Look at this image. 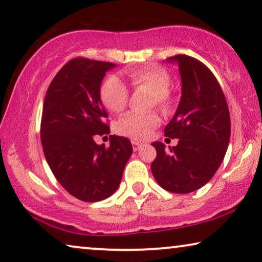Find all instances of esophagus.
Instances as JSON below:
<instances>
[{
	"label": "esophagus",
	"mask_w": 262,
	"mask_h": 262,
	"mask_svg": "<svg viewBox=\"0 0 262 262\" xmlns=\"http://www.w3.org/2000/svg\"><path fill=\"white\" fill-rule=\"evenodd\" d=\"M133 148H134V150L135 151H138L139 150V149L141 148V147H142V143H141V142H138V141H133Z\"/></svg>",
	"instance_id": "1"
}]
</instances>
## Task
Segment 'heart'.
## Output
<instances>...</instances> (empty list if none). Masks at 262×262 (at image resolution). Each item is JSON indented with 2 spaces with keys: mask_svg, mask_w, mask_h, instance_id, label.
<instances>
[{
  "mask_svg": "<svg viewBox=\"0 0 262 262\" xmlns=\"http://www.w3.org/2000/svg\"><path fill=\"white\" fill-rule=\"evenodd\" d=\"M134 89L143 87L154 93L159 106H167V93L170 89V77L163 69L157 66H142L124 73ZM129 91L118 77L111 76L103 81L100 89V99L107 110L119 113L127 105ZM160 124L159 115L155 113L139 114L128 113L123 115L116 124V130L121 135L134 140L148 139L152 130Z\"/></svg>",
  "mask_w": 262,
  "mask_h": 262,
  "instance_id": "b5f03b06",
  "label": "heart"
}]
</instances>
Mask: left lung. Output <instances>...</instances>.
Listing matches in <instances>:
<instances>
[{
    "mask_svg": "<svg viewBox=\"0 0 262 262\" xmlns=\"http://www.w3.org/2000/svg\"><path fill=\"white\" fill-rule=\"evenodd\" d=\"M167 61L178 65L182 95L164 135L178 143L169 151L159 141L151 143L157 151L151 172L164 190L189 193L204 186L222 164L230 142V112L221 85L204 64L185 55Z\"/></svg>",
    "mask_w": 262,
    "mask_h": 262,
    "instance_id": "obj_1",
    "label": "left lung"
}]
</instances>
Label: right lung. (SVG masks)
<instances>
[{"instance_id":"right-lung-1","label":"right lung","mask_w":262,"mask_h":262,"mask_svg":"<svg viewBox=\"0 0 262 262\" xmlns=\"http://www.w3.org/2000/svg\"><path fill=\"white\" fill-rule=\"evenodd\" d=\"M113 63L74 58L56 74L45 95L40 141L45 159L57 181L84 202L112 196L132 156L130 141L110 135V147L97 144V135L110 134L108 116L100 86Z\"/></svg>"}]
</instances>
